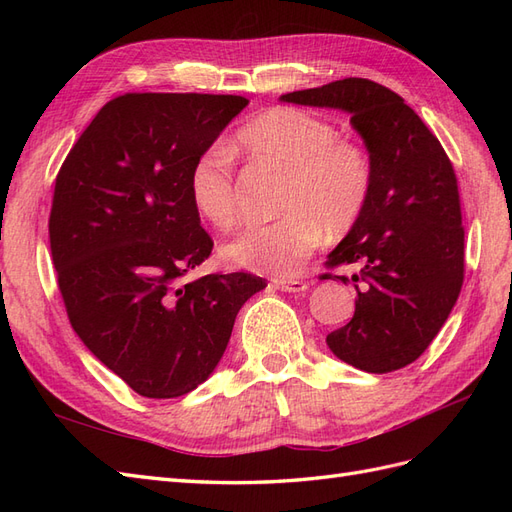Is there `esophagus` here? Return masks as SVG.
Masks as SVG:
<instances>
[{"mask_svg": "<svg viewBox=\"0 0 512 512\" xmlns=\"http://www.w3.org/2000/svg\"><path fill=\"white\" fill-rule=\"evenodd\" d=\"M273 286L282 292H305L309 288L303 280H273Z\"/></svg>", "mask_w": 512, "mask_h": 512, "instance_id": "esophagus-1", "label": "esophagus"}]
</instances>
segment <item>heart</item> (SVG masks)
Here are the masks:
<instances>
[{
	"label": "heart",
	"mask_w": 512,
	"mask_h": 512,
	"mask_svg": "<svg viewBox=\"0 0 512 512\" xmlns=\"http://www.w3.org/2000/svg\"><path fill=\"white\" fill-rule=\"evenodd\" d=\"M252 158L284 170L280 213L271 224L247 226L222 245L228 265L271 277H290L327 237L337 239L361 220L374 183L367 151L329 119L292 106H275L237 134ZM192 207L215 228L237 220L235 168L224 147H209L188 175Z\"/></svg>",
	"instance_id": "1"
}]
</instances>
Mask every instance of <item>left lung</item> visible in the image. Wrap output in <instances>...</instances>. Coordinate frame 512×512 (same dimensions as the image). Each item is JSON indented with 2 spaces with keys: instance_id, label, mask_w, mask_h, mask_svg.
I'll list each match as a JSON object with an SVG mask.
<instances>
[{
  "instance_id": "1",
  "label": "left lung",
  "mask_w": 512,
  "mask_h": 512,
  "mask_svg": "<svg viewBox=\"0 0 512 512\" xmlns=\"http://www.w3.org/2000/svg\"><path fill=\"white\" fill-rule=\"evenodd\" d=\"M280 100L348 113L374 170L361 220L327 256L331 267L359 269L354 316L327 335V346L367 374L406 367L438 335L463 284L453 164L404 98L374 81L344 79Z\"/></svg>"
}]
</instances>
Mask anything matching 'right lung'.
I'll use <instances>...</instances> for the list:
<instances>
[{
  "instance_id": "1",
  "label": "right lung",
  "mask_w": 512,
  "mask_h": 512,
  "mask_svg": "<svg viewBox=\"0 0 512 512\" xmlns=\"http://www.w3.org/2000/svg\"><path fill=\"white\" fill-rule=\"evenodd\" d=\"M247 104L243 96H119L57 175L49 237L70 324L143 397H181L203 384L239 309L267 288L250 273L185 280L213 250L190 200V168Z\"/></svg>"
}]
</instances>
